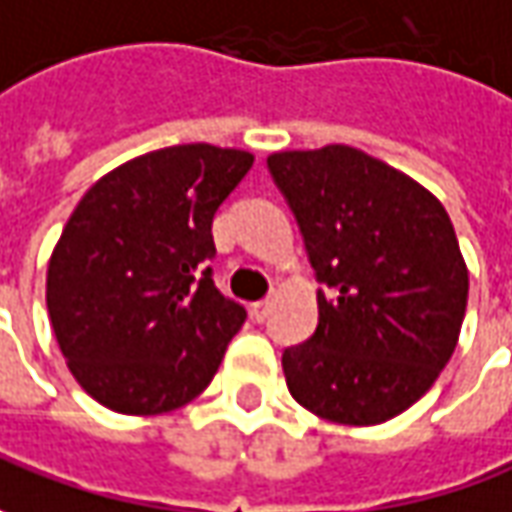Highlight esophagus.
Masks as SVG:
<instances>
[{
    "label": "esophagus",
    "mask_w": 512,
    "mask_h": 512,
    "mask_svg": "<svg viewBox=\"0 0 512 512\" xmlns=\"http://www.w3.org/2000/svg\"><path fill=\"white\" fill-rule=\"evenodd\" d=\"M270 309H273V303H270V301L250 303V317H253L256 323H264V320L270 317Z\"/></svg>",
    "instance_id": "34e87169"
}]
</instances>
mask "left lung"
<instances>
[{
  "mask_svg": "<svg viewBox=\"0 0 512 512\" xmlns=\"http://www.w3.org/2000/svg\"><path fill=\"white\" fill-rule=\"evenodd\" d=\"M317 281V329L287 348L292 398L334 424L410 410L457 348L468 267L438 197L348 144L267 158Z\"/></svg>",
  "mask_w": 512,
  "mask_h": 512,
  "instance_id": "8db88e82",
  "label": "left lung"
}]
</instances>
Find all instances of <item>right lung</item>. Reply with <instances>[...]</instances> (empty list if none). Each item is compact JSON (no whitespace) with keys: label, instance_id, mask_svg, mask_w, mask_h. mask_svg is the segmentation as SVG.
Wrapping results in <instances>:
<instances>
[{"label":"right lung","instance_id":"right-lung-1","mask_svg":"<svg viewBox=\"0 0 512 512\" xmlns=\"http://www.w3.org/2000/svg\"><path fill=\"white\" fill-rule=\"evenodd\" d=\"M253 167L214 144L153 150L88 189L49 256L47 309L77 384L122 415L197 398L245 323L211 278V220Z\"/></svg>","mask_w":512,"mask_h":512}]
</instances>
